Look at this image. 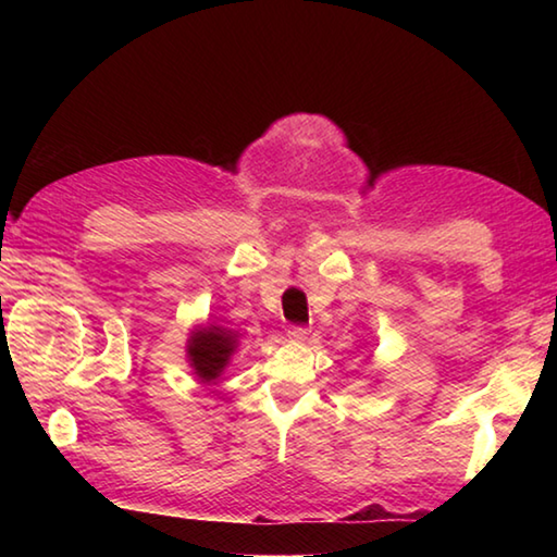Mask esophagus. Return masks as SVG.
I'll return each mask as SVG.
<instances>
[{
    "label": "esophagus",
    "mask_w": 557,
    "mask_h": 557,
    "mask_svg": "<svg viewBox=\"0 0 557 557\" xmlns=\"http://www.w3.org/2000/svg\"><path fill=\"white\" fill-rule=\"evenodd\" d=\"M307 334H309V329H307L305 324H292V326L287 329V336L295 338V342H305Z\"/></svg>",
    "instance_id": "1"
}]
</instances>
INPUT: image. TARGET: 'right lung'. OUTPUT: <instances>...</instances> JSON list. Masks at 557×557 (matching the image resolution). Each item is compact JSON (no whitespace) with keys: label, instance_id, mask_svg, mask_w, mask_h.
<instances>
[{"label":"right lung","instance_id":"obj_1","mask_svg":"<svg viewBox=\"0 0 557 557\" xmlns=\"http://www.w3.org/2000/svg\"><path fill=\"white\" fill-rule=\"evenodd\" d=\"M235 351V336L221 326H209L194 332L188 338V361L199 379L213 381L225 369L231 354Z\"/></svg>","mask_w":557,"mask_h":557}]
</instances>
